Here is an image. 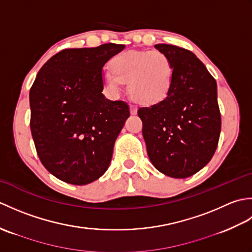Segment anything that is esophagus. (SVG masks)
I'll use <instances>...</instances> for the list:
<instances>
[{"label":"esophagus","mask_w":252,"mask_h":252,"mask_svg":"<svg viewBox=\"0 0 252 252\" xmlns=\"http://www.w3.org/2000/svg\"><path fill=\"white\" fill-rule=\"evenodd\" d=\"M130 111H131L132 115H136L137 107L135 105H130Z\"/></svg>","instance_id":"1"}]
</instances>
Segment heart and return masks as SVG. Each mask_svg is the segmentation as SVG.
<instances>
[{
    "mask_svg": "<svg viewBox=\"0 0 252 252\" xmlns=\"http://www.w3.org/2000/svg\"><path fill=\"white\" fill-rule=\"evenodd\" d=\"M101 82L108 93L117 95L125 82L135 101L156 104L167 97L173 83V65L159 51H129L111 61V70L104 69Z\"/></svg>",
    "mask_w": 252,
    "mask_h": 252,
    "instance_id": "obj_1",
    "label": "heart"
}]
</instances>
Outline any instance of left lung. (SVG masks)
I'll list each match as a JSON object with an SVG mask.
<instances>
[{
    "label": "left lung",
    "instance_id": "1",
    "mask_svg": "<svg viewBox=\"0 0 252 252\" xmlns=\"http://www.w3.org/2000/svg\"><path fill=\"white\" fill-rule=\"evenodd\" d=\"M155 47L172 62V88L167 97L137 115L154 167L170 178L185 179L205 167L218 147L217 82L194 53L169 44Z\"/></svg>",
    "mask_w": 252,
    "mask_h": 252
}]
</instances>
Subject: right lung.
Listing matches in <instances>:
<instances>
[{"label": "right lung", "instance_id": "add662e5", "mask_svg": "<svg viewBox=\"0 0 252 252\" xmlns=\"http://www.w3.org/2000/svg\"><path fill=\"white\" fill-rule=\"evenodd\" d=\"M125 47L107 43L63 50L36 74L29 94L31 134L42 164L61 181L85 185L109 167L130 109L126 101L101 93V72Z\"/></svg>", "mask_w": 252, "mask_h": 252}]
</instances>
